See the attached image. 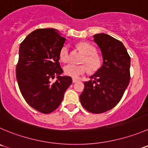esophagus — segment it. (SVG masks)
Instances as JSON below:
<instances>
[{
	"label": "esophagus",
	"instance_id": "34e87169",
	"mask_svg": "<svg viewBox=\"0 0 148 148\" xmlns=\"http://www.w3.org/2000/svg\"><path fill=\"white\" fill-rule=\"evenodd\" d=\"M78 80L76 79V78H73V83H76L78 82Z\"/></svg>",
	"mask_w": 148,
	"mask_h": 148
}]
</instances>
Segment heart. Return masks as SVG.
Instances as JSON below:
<instances>
[{
  "mask_svg": "<svg viewBox=\"0 0 148 148\" xmlns=\"http://www.w3.org/2000/svg\"><path fill=\"white\" fill-rule=\"evenodd\" d=\"M78 49L84 54L83 62H86L91 71H97L101 66V59L98 54H95V48L87 42H81L77 45ZM70 57V47L68 45H64L60 52V59L63 62H67ZM66 75L72 78H78L80 75L88 72V67L86 64H68L64 67Z\"/></svg>",
  "mask_w": 148,
  "mask_h": 148,
  "instance_id": "b5f03b06",
  "label": "heart"
}]
</instances>
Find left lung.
I'll use <instances>...</instances> for the list:
<instances>
[{
	"label": "left lung",
	"instance_id": "1",
	"mask_svg": "<svg viewBox=\"0 0 148 148\" xmlns=\"http://www.w3.org/2000/svg\"><path fill=\"white\" fill-rule=\"evenodd\" d=\"M94 42L101 51L102 64L80 95L81 105L88 112L110 110L121 99L130 80L131 59L123 43L109 35H94Z\"/></svg>",
	"mask_w": 148,
	"mask_h": 148
}]
</instances>
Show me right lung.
<instances>
[{"instance_id": "right-lung-1", "label": "right lung", "mask_w": 148, "mask_h": 148, "mask_svg": "<svg viewBox=\"0 0 148 148\" xmlns=\"http://www.w3.org/2000/svg\"><path fill=\"white\" fill-rule=\"evenodd\" d=\"M66 38L53 28L38 29L19 46L16 80L28 105L44 114L55 110L72 84L70 76H61L60 52ZM56 77L57 81L51 83Z\"/></svg>"}]
</instances>
